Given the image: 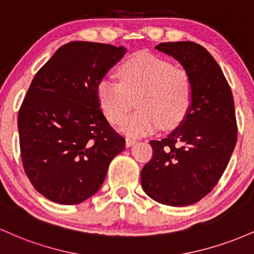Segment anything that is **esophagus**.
Returning a JSON list of instances; mask_svg holds the SVG:
<instances>
[{
	"mask_svg": "<svg viewBox=\"0 0 254 254\" xmlns=\"http://www.w3.org/2000/svg\"><path fill=\"white\" fill-rule=\"evenodd\" d=\"M135 142H136V140L134 138H126V146L127 147L132 146V145L135 144Z\"/></svg>",
	"mask_w": 254,
	"mask_h": 254,
	"instance_id": "1",
	"label": "esophagus"
}]
</instances>
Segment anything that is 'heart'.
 Here are the masks:
<instances>
[{"label":"heart","instance_id":"heart-1","mask_svg":"<svg viewBox=\"0 0 254 254\" xmlns=\"http://www.w3.org/2000/svg\"><path fill=\"white\" fill-rule=\"evenodd\" d=\"M120 81L103 78L96 87L99 107L108 121L121 122L137 99L139 111L122 122L120 129L138 136L163 126L178 127L193 104V81L190 73L167 60L146 53L133 55L118 69Z\"/></svg>","mask_w":254,"mask_h":254}]
</instances>
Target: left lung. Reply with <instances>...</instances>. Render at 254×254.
I'll use <instances>...</instances> for the list:
<instances>
[{"label":"left lung","mask_w":254,"mask_h":254,"mask_svg":"<svg viewBox=\"0 0 254 254\" xmlns=\"http://www.w3.org/2000/svg\"><path fill=\"white\" fill-rule=\"evenodd\" d=\"M156 49L190 73L194 96L180 126L150 141L153 153L141 169V186L158 203L187 206L211 192L229 163L238 139L234 99L217 62L201 45L168 42Z\"/></svg>","instance_id":"1"}]
</instances>
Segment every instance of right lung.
<instances>
[{"label": "right lung", "instance_id": "1", "mask_svg": "<svg viewBox=\"0 0 254 254\" xmlns=\"http://www.w3.org/2000/svg\"><path fill=\"white\" fill-rule=\"evenodd\" d=\"M124 47L69 42L28 87L18 115L22 167L33 187L58 204H80L101 189L125 139L105 119L96 87Z\"/></svg>", "mask_w": 254, "mask_h": 254}]
</instances>
